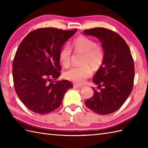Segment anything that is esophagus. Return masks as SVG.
Segmentation results:
<instances>
[{
  "label": "esophagus",
  "mask_w": 148,
  "mask_h": 148,
  "mask_svg": "<svg viewBox=\"0 0 148 148\" xmlns=\"http://www.w3.org/2000/svg\"><path fill=\"white\" fill-rule=\"evenodd\" d=\"M82 85H79V84H74V88H82Z\"/></svg>",
  "instance_id": "34e87169"
}]
</instances>
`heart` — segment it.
Instances as JSON below:
<instances>
[{
  "label": "heart",
  "instance_id": "b5f03b06",
  "mask_svg": "<svg viewBox=\"0 0 148 148\" xmlns=\"http://www.w3.org/2000/svg\"><path fill=\"white\" fill-rule=\"evenodd\" d=\"M71 47L76 52L83 53V64L86 65L71 68L65 72V77L72 82L83 84L92 74V69L86 64L93 67H99L104 58V51L101 46L97 45L95 40L84 36L75 39L71 44ZM71 55V49L68 45H65L61 48L59 52V60L64 67H69Z\"/></svg>",
  "mask_w": 148,
  "mask_h": 148
}]
</instances>
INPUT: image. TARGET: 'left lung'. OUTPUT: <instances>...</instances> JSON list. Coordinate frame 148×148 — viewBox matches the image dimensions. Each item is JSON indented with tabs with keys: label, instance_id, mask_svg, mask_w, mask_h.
<instances>
[{
	"label": "left lung",
	"instance_id": "1",
	"mask_svg": "<svg viewBox=\"0 0 148 148\" xmlns=\"http://www.w3.org/2000/svg\"><path fill=\"white\" fill-rule=\"evenodd\" d=\"M85 35L97 37L102 42L104 58L93 78L98 91L85 105L99 114L117 111L126 101L134 86L135 69L129 47L118 34L108 29L96 27L83 31Z\"/></svg>",
	"mask_w": 148,
	"mask_h": 148
}]
</instances>
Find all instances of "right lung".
I'll use <instances>...</instances> for the list:
<instances>
[{
	"instance_id": "right-lung-1",
	"label": "right lung",
	"mask_w": 148,
	"mask_h": 148,
	"mask_svg": "<svg viewBox=\"0 0 148 148\" xmlns=\"http://www.w3.org/2000/svg\"><path fill=\"white\" fill-rule=\"evenodd\" d=\"M77 29L41 28L30 32L19 45L12 62V77L18 97L28 109L48 114L61 105L65 93L73 88L60 76L59 52Z\"/></svg>"
}]
</instances>
